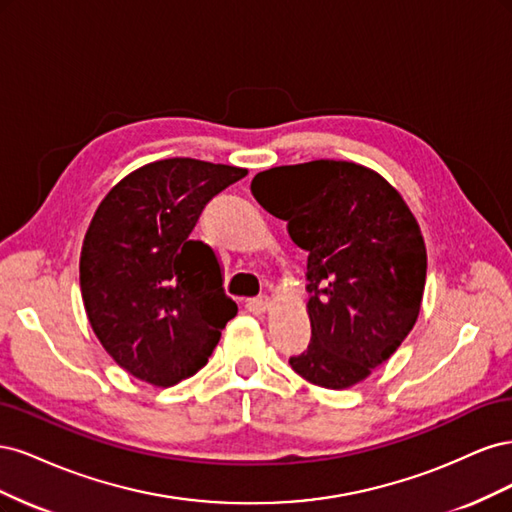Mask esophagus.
<instances>
[{
	"label": "esophagus",
	"instance_id": "34e87169",
	"mask_svg": "<svg viewBox=\"0 0 512 512\" xmlns=\"http://www.w3.org/2000/svg\"><path fill=\"white\" fill-rule=\"evenodd\" d=\"M252 307L256 309V312H267V309L271 307V299L269 297H256V299H252Z\"/></svg>",
	"mask_w": 512,
	"mask_h": 512
}]
</instances>
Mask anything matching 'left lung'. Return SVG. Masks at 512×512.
<instances>
[{"label":"left lung","mask_w":512,"mask_h":512,"mask_svg":"<svg viewBox=\"0 0 512 512\" xmlns=\"http://www.w3.org/2000/svg\"><path fill=\"white\" fill-rule=\"evenodd\" d=\"M252 194L307 252L312 342L290 367L322 389L363 382L421 312L427 252L406 200L376 170L342 160L262 170Z\"/></svg>","instance_id":"1"}]
</instances>
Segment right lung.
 <instances>
[{
  "label": "right lung",
  "mask_w": 512,
  "mask_h": 512,
  "mask_svg": "<svg viewBox=\"0 0 512 512\" xmlns=\"http://www.w3.org/2000/svg\"><path fill=\"white\" fill-rule=\"evenodd\" d=\"M245 168L192 158L145 164L104 196L81 250L91 329L113 361L153 386L207 365L237 303L215 252L190 235L205 205Z\"/></svg>",
  "instance_id": "add662e5"
}]
</instances>
